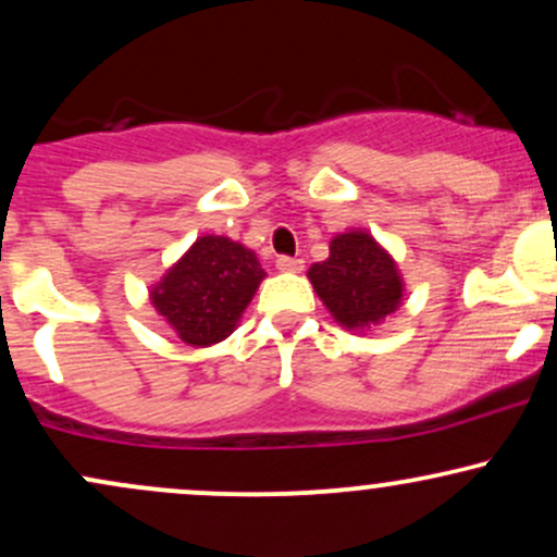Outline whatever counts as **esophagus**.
Segmentation results:
<instances>
[{"mask_svg": "<svg viewBox=\"0 0 557 557\" xmlns=\"http://www.w3.org/2000/svg\"><path fill=\"white\" fill-rule=\"evenodd\" d=\"M277 270L280 272H300L304 270V259H296V257H277Z\"/></svg>", "mask_w": 557, "mask_h": 557, "instance_id": "1", "label": "esophagus"}]
</instances>
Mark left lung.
<instances>
[{
	"mask_svg": "<svg viewBox=\"0 0 557 557\" xmlns=\"http://www.w3.org/2000/svg\"><path fill=\"white\" fill-rule=\"evenodd\" d=\"M309 280L332 317L348 330H363L395 314L403 283L385 248L369 233L337 235L330 243V259L311 264Z\"/></svg>",
	"mask_w": 557,
	"mask_h": 557,
	"instance_id": "1",
	"label": "left lung"
}]
</instances>
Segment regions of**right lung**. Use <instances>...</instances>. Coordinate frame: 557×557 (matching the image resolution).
I'll return each mask as SVG.
<instances>
[{
    "mask_svg": "<svg viewBox=\"0 0 557 557\" xmlns=\"http://www.w3.org/2000/svg\"><path fill=\"white\" fill-rule=\"evenodd\" d=\"M264 270L257 253L222 235H203L151 290V304L188 345H212L235 330Z\"/></svg>",
    "mask_w": 557,
    "mask_h": 557,
    "instance_id": "add662e5",
    "label": "right lung"
}]
</instances>
